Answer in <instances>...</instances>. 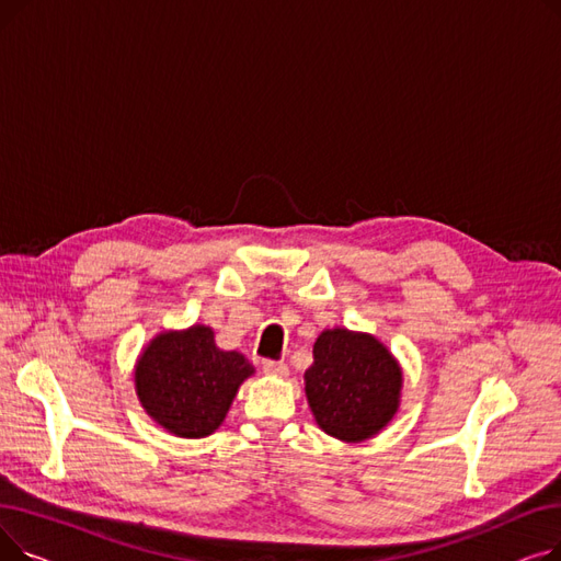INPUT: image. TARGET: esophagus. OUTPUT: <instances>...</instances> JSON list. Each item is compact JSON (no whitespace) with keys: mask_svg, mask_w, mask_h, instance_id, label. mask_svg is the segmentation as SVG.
<instances>
[{"mask_svg":"<svg viewBox=\"0 0 561 561\" xmlns=\"http://www.w3.org/2000/svg\"><path fill=\"white\" fill-rule=\"evenodd\" d=\"M263 373L271 377H286L288 375V366L284 362H275V359H265L263 362Z\"/></svg>","mask_w":561,"mask_h":561,"instance_id":"esophagus-1","label":"esophagus"}]
</instances>
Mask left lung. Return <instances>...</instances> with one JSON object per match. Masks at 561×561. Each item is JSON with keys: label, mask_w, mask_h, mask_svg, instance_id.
<instances>
[{"label": "left lung", "mask_w": 561, "mask_h": 561, "mask_svg": "<svg viewBox=\"0 0 561 561\" xmlns=\"http://www.w3.org/2000/svg\"><path fill=\"white\" fill-rule=\"evenodd\" d=\"M305 391L322 432L345 444H359L398 414L402 368L373 334L334 328L313 343Z\"/></svg>", "instance_id": "left-lung-1"}]
</instances>
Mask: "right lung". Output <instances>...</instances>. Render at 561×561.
Wrapping results in <instances>:
<instances>
[{"mask_svg":"<svg viewBox=\"0 0 561 561\" xmlns=\"http://www.w3.org/2000/svg\"><path fill=\"white\" fill-rule=\"evenodd\" d=\"M254 366L241 352L216 345L214 330L193 325L161 332L140 352L136 396L163 430L182 438L214 434Z\"/></svg>","mask_w":561,"mask_h":561,"instance_id":"obj_1","label":"right lung"}]
</instances>
